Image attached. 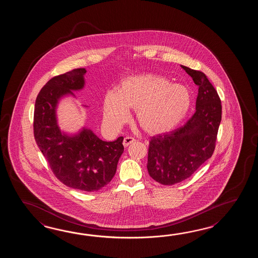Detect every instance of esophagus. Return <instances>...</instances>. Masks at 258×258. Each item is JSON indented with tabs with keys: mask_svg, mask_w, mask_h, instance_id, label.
<instances>
[{
	"mask_svg": "<svg viewBox=\"0 0 258 258\" xmlns=\"http://www.w3.org/2000/svg\"><path fill=\"white\" fill-rule=\"evenodd\" d=\"M134 142H136V139H135L134 137H126L123 139V143H122V144H123V146L126 148L129 145H131V144H133Z\"/></svg>",
	"mask_w": 258,
	"mask_h": 258,
	"instance_id": "esophagus-1",
	"label": "esophagus"
}]
</instances>
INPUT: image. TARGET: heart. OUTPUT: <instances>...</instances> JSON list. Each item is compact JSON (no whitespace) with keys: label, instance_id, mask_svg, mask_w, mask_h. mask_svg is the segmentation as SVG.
Masks as SVG:
<instances>
[{"label":"heart","instance_id":"obj_1","mask_svg":"<svg viewBox=\"0 0 258 258\" xmlns=\"http://www.w3.org/2000/svg\"><path fill=\"white\" fill-rule=\"evenodd\" d=\"M191 106L192 95L186 87L171 84L163 76L143 74L127 77L118 91L106 93L103 117L107 125L117 128L128 119L130 109H134L145 131L161 134L178 126Z\"/></svg>","mask_w":258,"mask_h":258}]
</instances>
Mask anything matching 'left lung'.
Returning <instances> with one entry per match:
<instances>
[{"mask_svg": "<svg viewBox=\"0 0 258 258\" xmlns=\"http://www.w3.org/2000/svg\"><path fill=\"white\" fill-rule=\"evenodd\" d=\"M181 68L198 86L196 112L183 126L151 137L148 148V174L164 185L189 178L211 158L221 121V101L207 76Z\"/></svg>", "mask_w": 258, "mask_h": 258, "instance_id": "8db88e82", "label": "left lung"}]
</instances>
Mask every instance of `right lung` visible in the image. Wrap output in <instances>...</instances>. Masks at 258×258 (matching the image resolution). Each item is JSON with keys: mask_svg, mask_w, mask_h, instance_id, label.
Returning <instances> with one entry per match:
<instances>
[{"mask_svg": "<svg viewBox=\"0 0 258 258\" xmlns=\"http://www.w3.org/2000/svg\"><path fill=\"white\" fill-rule=\"evenodd\" d=\"M86 73L85 68L74 69L52 77L41 88L35 103L34 137L59 181L74 189L94 192L111 181L124 148L122 137L106 142L85 127L68 136L58 126L59 100L84 88Z\"/></svg>", "mask_w": 258, "mask_h": 258, "instance_id": "right-lung-1", "label": "right lung"}]
</instances>
